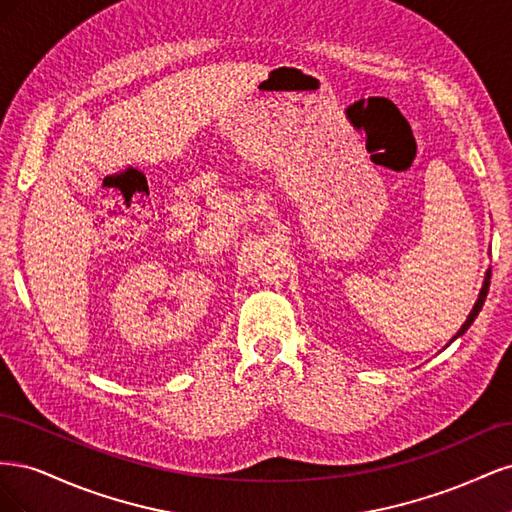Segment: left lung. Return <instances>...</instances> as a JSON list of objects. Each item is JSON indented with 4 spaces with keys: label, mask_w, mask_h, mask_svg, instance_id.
<instances>
[{
    "label": "left lung",
    "mask_w": 512,
    "mask_h": 512,
    "mask_svg": "<svg viewBox=\"0 0 512 512\" xmlns=\"http://www.w3.org/2000/svg\"><path fill=\"white\" fill-rule=\"evenodd\" d=\"M489 280H491V271H487V275H485V282H483V288H480V294H478V299H476V303H474V307H472V312H470L468 320L461 324V329L457 331V335H455V337L451 339V342H455V339H457V337H461L463 333H466V331L470 329V324L474 322V318L478 316V312H480V309H483V303H485V299H487V292H489ZM451 342H448V344H451ZM448 344H446V346H448Z\"/></svg>",
    "instance_id": "8db88e82"
}]
</instances>
